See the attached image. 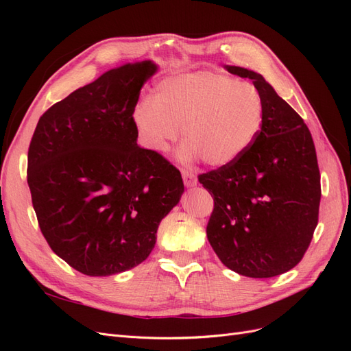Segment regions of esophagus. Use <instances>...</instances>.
I'll list each match as a JSON object with an SVG mask.
<instances>
[{"instance_id":"obj_1","label":"esophagus","mask_w":351,"mask_h":351,"mask_svg":"<svg viewBox=\"0 0 351 351\" xmlns=\"http://www.w3.org/2000/svg\"><path fill=\"white\" fill-rule=\"evenodd\" d=\"M182 176H183V182L186 187H193L197 184V178L192 171H187V169H182Z\"/></svg>"}]
</instances>
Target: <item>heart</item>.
Segmentation results:
<instances>
[{"label":"heart","mask_w":351,"mask_h":351,"mask_svg":"<svg viewBox=\"0 0 351 351\" xmlns=\"http://www.w3.org/2000/svg\"><path fill=\"white\" fill-rule=\"evenodd\" d=\"M133 121L147 149L165 152L182 129V161L202 158L210 167H227L256 141L263 102L252 83L196 71L159 83L155 101L137 105Z\"/></svg>","instance_id":"heart-1"}]
</instances>
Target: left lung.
<instances>
[{
	"mask_svg": "<svg viewBox=\"0 0 351 351\" xmlns=\"http://www.w3.org/2000/svg\"><path fill=\"white\" fill-rule=\"evenodd\" d=\"M249 77L263 102L262 129L236 162L199 174L214 199L206 226L212 249L244 277L271 278L299 263L317 226L321 174L312 134L302 117L261 74Z\"/></svg>",
	"mask_w": 351,
	"mask_h": 351,
	"instance_id": "obj_1",
	"label": "left lung"
}]
</instances>
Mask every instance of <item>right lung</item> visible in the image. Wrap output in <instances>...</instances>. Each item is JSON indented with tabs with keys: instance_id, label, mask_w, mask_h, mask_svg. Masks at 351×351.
<instances>
[{
	"instance_id": "1",
	"label": "right lung",
	"mask_w": 351,
	"mask_h": 351,
	"mask_svg": "<svg viewBox=\"0 0 351 351\" xmlns=\"http://www.w3.org/2000/svg\"><path fill=\"white\" fill-rule=\"evenodd\" d=\"M151 61L104 73L52 105L27 152V184L39 228L71 268L107 277L152 252L161 219L184 184L161 154L137 146L133 112Z\"/></svg>"
}]
</instances>
